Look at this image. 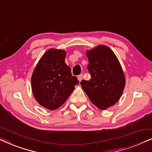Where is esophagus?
<instances>
[{"label": "esophagus", "instance_id": "obj_1", "mask_svg": "<svg viewBox=\"0 0 152 152\" xmlns=\"http://www.w3.org/2000/svg\"><path fill=\"white\" fill-rule=\"evenodd\" d=\"M78 80H79V82H81V81L82 80V79H83V75H80L78 76Z\"/></svg>", "mask_w": 152, "mask_h": 152}]
</instances>
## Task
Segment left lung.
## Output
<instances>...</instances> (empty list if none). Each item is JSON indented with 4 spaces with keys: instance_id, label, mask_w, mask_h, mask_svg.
I'll return each mask as SVG.
<instances>
[{
    "instance_id": "8db88e82",
    "label": "left lung",
    "mask_w": 152,
    "mask_h": 152,
    "mask_svg": "<svg viewBox=\"0 0 152 152\" xmlns=\"http://www.w3.org/2000/svg\"><path fill=\"white\" fill-rule=\"evenodd\" d=\"M87 69L91 77L82 80V88L93 104L105 110L118 101L125 86V77L115 53L104 45L86 51Z\"/></svg>"
}]
</instances>
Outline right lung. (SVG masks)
<instances>
[{"mask_svg":"<svg viewBox=\"0 0 152 152\" xmlns=\"http://www.w3.org/2000/svg\"><path fill=\"white\" fill-rule=\"evenodd\" d=\"M66 52L51 48L39 59L31 78L34 97L39 104L55 110L66 101L79 84L65 63Z\"/></svg>","mask_w":152,"mask_h":152,"instance_id":"1","label":"right lung"}]
</instances>
